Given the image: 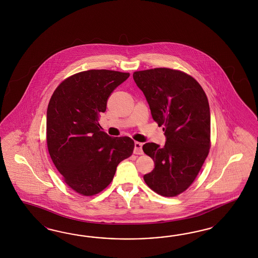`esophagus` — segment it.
I'll list each match as a JSON object with an SVG mask.
<instances>
[{"instance_id":"obj_1","label":"esophagus","mask_w":258,"mask_h":258,"mask_svg":"<svg viewBox=\"0 0 258 258\" xmlns=\"http://www.w3.org/2000/svg\"><path fill=\"white\" fill-rule=\"evenodd\" d=\"M143 144L142 143H139V142H135L134 143V154H138V155H141V154H143Z\"/></svg>"}]
</instances>
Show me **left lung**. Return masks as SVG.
<instances>
[{
  "label": "left lung",
  "instance_id": "left-lung-1",
  "mask_svg": "<svg viewBox=\"0 0 258 258\" xmlns=\"http://www.w3.org/2000/svg\"><path fill=\"white\" fill-rule=\"evenodd\" d=\"M133 79L149 103L153 120L164 125L166 142L143 146L154 161L144 176L150 189L176 197L195 180L211 148V118L207 96L195 78L169 68L136 71Z\"/></svg>",
  "mask_w": 258,
  "mask_h": 258
}]
</instances>
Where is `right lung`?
Masks as SVG:
<instances>
[{
  "label": "right lung",
  "instance_id": "right-lung-1",
  "mask_svg": "<svg viewBox=\"0 0 258 258\" xmlns=\"http://www.w3.org/2000/svg\"><path fill=\"white\" fill-rule=\"evenodd\" d=\"M130 73L88 70L64 79L48 104L47 148L64 182L79 195L109 185L120 162L132 156L134 141L102 132L98 116L109 95Z\"/></svg>",
  "mask_w": 258,
  "mask_h": 258
}]
</instances>
